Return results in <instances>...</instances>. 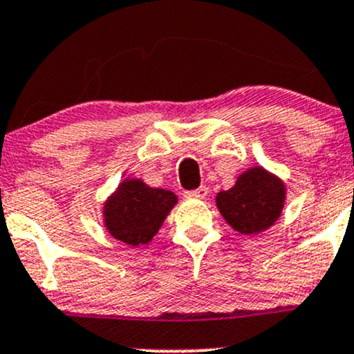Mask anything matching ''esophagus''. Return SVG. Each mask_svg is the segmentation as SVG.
<instances>
[{"instance_id":"esophagus-1","label":"esophagus","mask_w":354,"mask_h":354,"mask_svg":"<svg viewBox=\"0 0 354 354\" xmlns=\"http://www.w3.org/2000/svg\"><path fill=\"white\" fill-rule=\"evenodd\" d=\"M186 198H196V200H205L208 196V188L207 186H200V188L193 189V192H186Z\"/></svg>"}]
</instances>
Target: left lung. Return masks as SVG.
Listing matches in <instances>:
<instances>
[{
  "label": "left lung",
  "instance_id": "left-lung-1",
  "mask_svg": "<svg viewBox=\"0 0 354 354\" xmlns=\"http://www.w3.org/2000/svg\"><path fill=\"white\" fill-rule=\"evenodd\" d=\"M286 183L262 166L239 174L235 185L216 195V208L232 228L243 235H257L270 228L284 209Z\"/></svg>",
  "mask_w": 354,
  "mask_h": 354
}]
</instances>
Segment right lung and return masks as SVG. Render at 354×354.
Returning a JSON list of instances; mask_svg holds the SVG:
<instances>
[{"instance_id": "right-lung-1", "label": "right lung", "mask_w": 354, "mask_h": 354, "mask_svg": "<svg viewBox=\"0 0 354 354\" xmlns=\"http://www.w3.org/2000/svg\"><path fill=\"white\" fill-rule=\"evenodd\" d=\"M176 203L178 196L169 189L151 188L139 178H127L104 201V227L112 239L126 245H146Z\"/></svg>"}]
</instances>
